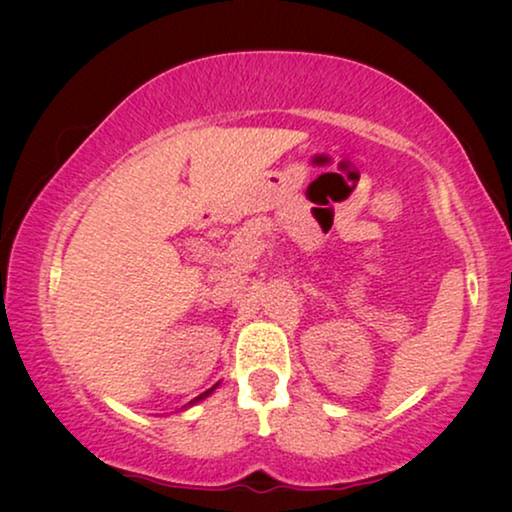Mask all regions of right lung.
Listing matches in <instances>:
<instances>
[{
    "mask_svg": "<svg viewBox=\"0 0 512 512\" xmlns=\"http://www.w3.org/2000/svg\"><path fill=\"white\" fill-rule=\"evenodd\" d=\"M216 387H219V384H214V387H212V389H207V391H205V394H200L198 398H193V401H191V403H188V405H195V403H198V401H202V398H207L209 394H212V391H214Z\"/></svg>",
    "mask_w": 512,
    "mask_h": 512,
    "instance_id": "obj_1",
    "label": "right lung"
}]
</instances>
